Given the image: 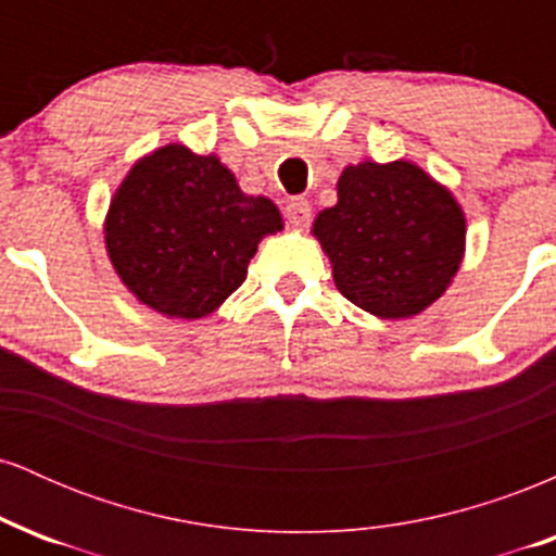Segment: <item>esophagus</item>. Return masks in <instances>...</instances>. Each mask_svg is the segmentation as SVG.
I'll use <instances>...</instances> for the list:
<instances>
[{
    "label": "esophagus",
    "instance_id": "34e87169",
    "mask_svg": "<svg viewBox=\"0 0 556 556\" xmlns=\"http://www.w3.org/2000/svg\"><path fill=\"white\" fill-rule=\"evenodd\" d=\"M285 216L292 227H308L311 222V203L305 198H290L285 206Z\"/></svg>",
    "mask_w": 556,
    "mask_h": 556
}]
</instances>
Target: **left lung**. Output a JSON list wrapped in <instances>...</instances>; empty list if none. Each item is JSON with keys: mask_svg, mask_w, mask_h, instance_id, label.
Here are the masks:
<instances>
[{"mask_svg": "<svg viewBox=\"0 0 556 556\" xmlns=\"http://www.w3.org/2000/svg\"><path fill=\"white\" fill-rule=\"evenodd\" d=\"M337 193L314 232L342 295L381 318L420 314L460 266L465 219L455 198L407 162L348 167Z\"/></svg>", "mask_w": 556, "mask_h": 556, "instance_id": "8db88e82", "label": "left lung"}]
</instances>
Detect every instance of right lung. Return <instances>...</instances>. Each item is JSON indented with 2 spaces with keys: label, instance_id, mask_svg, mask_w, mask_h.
<instances>
[{
  "label": "right lung",
  "instance_id": "1",
  "mask_svg": "<svg viewBox=\"0 0 556 556\" xmlns=\"http://www.w3.org/2000/svg\"><path fill=\"white\" fill-rule=\"evenodd\" d=\"M277 229V206L242 193L219 159L167 146L125 177L106 219V248L146 305L201 318L245 282L258 240Z\"/></svg>",
  "mask_w": 556,
  "mask_h": 556
}]
</instances>
